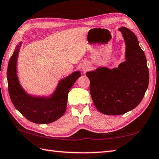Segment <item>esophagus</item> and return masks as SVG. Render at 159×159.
<instances>
[{"mask_svg":"<svg viewBox=\"0 0 159 159\" xmlns=\"http://www.w3.org/2000/svg\"><path fill=\"white\" fill-rule=\"evenodd\" d=\"M89 69V66L87 64H84L82 66V70L84 73H85V72L87 71Z\"/></svg>","mask_w":159,"mask_h":159,"instance_id":"1","label":"esophagus"}]
</instances>
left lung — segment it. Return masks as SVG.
Wrapping results in <instances>:
<instances>
[{"label": "left lung", "instance_id": "obj_1", "mask_svg": "<svg viewBox=\"0 0 159 159\" xmlns=\"http://www.w3.org/2000/svg\"><path fill=\"white\" fill-rule=\"evenodd\" d=\"M118 30L125 41V61L112 69L100 66L86 73L95 107L110 116L124 114L136 108L149 84L147 59L136 36L125 27Z\"/></svg>", "mask_w": 159, "mask_h": 159}]
</instances>
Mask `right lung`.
<instances>
[{
	"mask_svg": "<svg viewBox=\"0 0 159 159\" xmlns=\"http://www.w3.org/2000/svg\"><path fill=\"white\" fill-rule=\"evenodd\" d=\"M22 41L15 48L8 63L7 78L9 94L15 108L28 120L37 124L56 121L66 110L68 94L75 81L81 76L80 70L61 79L51 94L36 95L28 93L20 84L17 75V60Z\"/></svg>",
	"mask_w": 159,
	"mask_h": 159,
	"instance_id": "1",
	"label": "right lung"
}]
</instances>
